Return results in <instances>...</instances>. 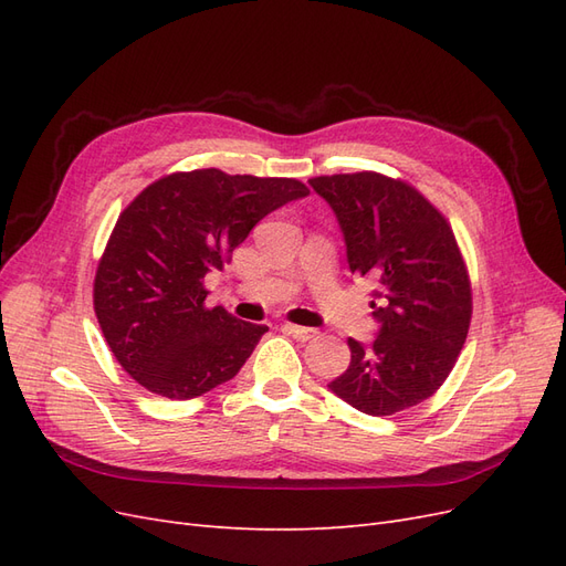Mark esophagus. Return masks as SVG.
<instances>
[{"instance_id":"obj_1","label":"esophagus","mask_w":566,"mask_h":566,"mask_svg":"<svg viewBox=\"0 0 566 566\" xmlns=\"http://www.w3.org/2000/svg\"><path fill=\"white\" fill-rule=\"evenodd\" d=\"M283 331H285L287 335H293V337L300 339V342H310V339L316 337V331H314V328H304V325H295V323H285Z\"/></svg>"}]
</instances>
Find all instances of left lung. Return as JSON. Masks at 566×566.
<instances>
[{
  "label": "left lung",
  "mask_w": 566,
  "mask_h": 566,
  "mask_svg": "<svg viewBox=\"0 0 566 566\" xmlns=\"http://www.w3.org/2000/svg\"><path fill=\"white\" fill-rule=\"evenodd\" d=\"M345 233L349 269L378 283L380 333L347 339L349 368L328 387L368 416L418 406L449 378L472 318V285L455 233L416 186L380 172L310 179Z\"/></svg>",
  "instance_id": "8db88e82"
}]
</instances>
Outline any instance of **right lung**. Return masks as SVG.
Returning <instances> with one entry per match:
<instances>
[{"label": "right lung", "instance_id": "add662e5", "mask_svg": "<svg viewBox=\"0 0 566 566\" xmlns=\"http://www.w3.org/2000/svg\"><path fill=\"white\" fill-rule=\"evenodd\" d=\"M304 196L297 179L217 167L148 184L119 212L94 276V312L117 364L177 401L231 380L269 328L205 304V276L231 262L256 221Z\"/></svg>", "mask_w": 566, "mask_h": 566}]
</instances>
